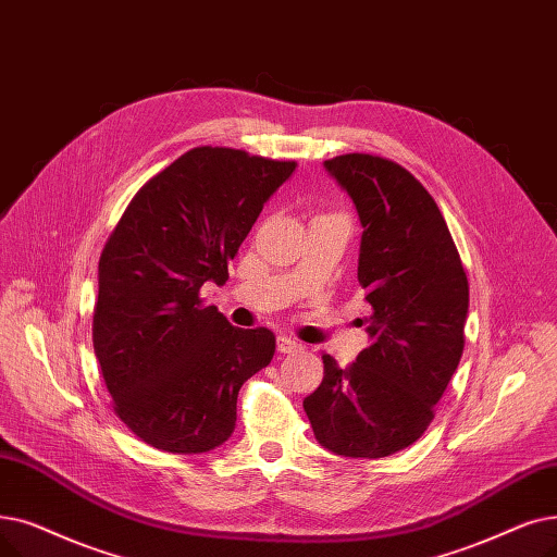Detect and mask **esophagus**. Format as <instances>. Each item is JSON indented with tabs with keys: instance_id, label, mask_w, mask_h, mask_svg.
<instances>
[{
	"instance_id": "esophagus-1",
	"label": "esophagus",
	"mask_w": 557,
	"mask_h": 557,
	"mask_svg": "<svg viewBox=\"0 0 557 557\" xmlns=\"http://www.w3.org/2000/svg\"><path fill=\"white\" fill-rule=\"evenodd\" d=\"M277 350L280 352H296V350H302V344L296 342V338H292V336H277Z\"/></svg>"
}]
</instances>
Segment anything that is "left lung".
<instances>
[{
	"label": "left lung",
	"mask_w": 557,
	"mask_h": 557,
	"mask_svg": "<svg viewBox=\"0 0 557 557\" xmlns=\"http://www.w3.org/2000/svg\"><path fill=\"white\" fill-rule=\"evenodd\" d=\"M359 215L357 280L373 307L371 344L302 400L317 442L344 457H386L412 446L465 350L469 282L444 215L414 175L373 154L323 163Z\"/></svg>",
	"instance_id": "1"
}]
</instances>
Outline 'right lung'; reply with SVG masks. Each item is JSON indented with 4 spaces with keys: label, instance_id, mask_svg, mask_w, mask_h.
<instances>
[{
    "label": "right lung",
    "instance_id": "obj_1",
    "mask_svg": "<svg viewBox=\"0 0 557 557\" xmlns=\"http://www.w3.org/2000/svg\"><path fill=\"white\" fill-rule=\"evenodd\" d=\"M296 161L193 148L145 184L100 257L95 357L113 409L165 453H207L236 425L238 389L271 364L275 334L202 305Z\"/></svg>",
    "mask_w": 557,
    "mask_h": 557
}]
</instances>
